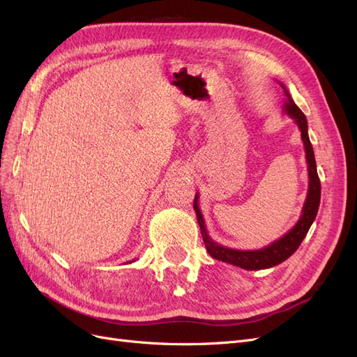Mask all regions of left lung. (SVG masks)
<instances>
[{
	"mask_svg": "<svg viewBox=\"0 0 357 357\" xmlns=\"http://www.w3.org/2000/svg\"><path fill=\"white\" fill-rule=\"evenodd\" d=\"M280 83V82H278ZM284 92V104L283 110L294 119L295 123L298 125L301 131L302 143L305 147V158H307V165H308V193L304 202V207H302L301 218L296 222V225L291 228L287 234H284L282 238L273 241L269 245L259 248V250H236V248H229L220 245L215 241L211 240V236L205 228V222L202 218V213L199 210V193L195 195V201H193V208L197 213V219L201 228V235L205 244V248L211 257L218 259V261L231 264L235 266H240L243 269H248V271H257V269H266L273 268L278 264L284 262L287 257L294 255L298 247L301 245L302 240L305 238V235L310 229V226L314 222L319 205H320V180L317 176V167H316V158H314V150L310 143L308 137V125H307V117L305 114L299 110V107L291 100L289 91L283 83H280Z\"/></svg>",
	"mask_w": 357,
	"mask_h": 357,
	"instance_id": "8db88e82",
	"label": "left lung"
}]
</instances>
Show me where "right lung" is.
<instances>
[{"mask_svg": "<svg viewBox=\"0 0 357 357\" xmlns=\"http://www.w3.org/2000/svg\"><path fill=\"white\" fill-rule=\"evenodd\" d=\"M132 262H134V261H132Z\"/></svg>", "mask_w": 357, "mask_h": 357, "instance_id": "right-lung-1", "label": "right lung"}]
</instances>
